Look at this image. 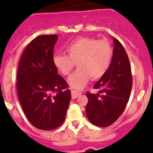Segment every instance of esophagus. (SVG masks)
Instances as JSON below:
<instances>
[{
	"instance_id": "obj_1",
	"label": "esophagus",
	"mask_w": 153,
	"mask_h": 153,
	"mask_svg": "<svg viewBox=\"0 0 153 153\" xmlns=\"http://www.w3.org/2000/svg\"><path fill=\"white\" fill-rule=\"evenodd\" d=\"M71 94H72V98H73V100H75V99H76L77 97H79V96L81 94V93H80V91H78L72 90L71 91Z\"/></svg>"
}]
</instances>
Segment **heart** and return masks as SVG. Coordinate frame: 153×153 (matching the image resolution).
I'll use <instances>...</instances> for the list:
<instances>
[{"label":"heart","instance_id":"heart-1","mask_svg":"<svg viewBox=\"0 0 153 153\" xmlns=\"http://www.w3.org/2000/svg\"><path fill=\"white\" fill-rule=\"evenodd\" d=\"M68 55L56 53L53 63L63 75H68L75 67L78 69L70 75L68 83L71 88L81 89L91 78L98 80L105 75L111 64L113 50L107 40L97 41L82 37L69 43L65 48Z\"/></svg>","mask_w":153,"mask_h":153}]
</instances>
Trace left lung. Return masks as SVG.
I'll use <instances>...</instances> for the list:
<instances>
[{
  "instance_id": "1",
  "label": "left lung",
  "mask_w": 153,
  "mask_h": 153,
  "mask_svg": "<svg viewBox=\"0 0 153 153\" xmlns=\"http://www.w3.org/2000/svg\"><path fill=\"white\" fill-rule=\"evenodd\" d=\"M113 43L110 68L94 86L100 89V94L86 93L85 113L91 123L100 127L109 126L122 115L132 88L131 70L126 51L115 38Z\"/></svg>"
}]
</instances>
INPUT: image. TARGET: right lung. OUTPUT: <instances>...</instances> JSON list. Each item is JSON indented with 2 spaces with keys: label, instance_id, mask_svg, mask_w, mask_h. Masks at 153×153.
<instances>
[{
  "label": "right lung",
  "instance_id": "obj_1",
  "mask_svg": "<svg viewBox=\"0 0 153 153\" xmlns=\"http://www.w3.org/2000/svg\"><path fill=\"white\" fill-rule=\"evenodd\" d=\"M57 35L38 36L22 54L16 75L18 97L30 123L50 131L65 121L71 93L53 63ZM55 94H54V93Z\"/></svg>",
  "mask_w": 153,
  "mask_h": 153
}]
</instances>
